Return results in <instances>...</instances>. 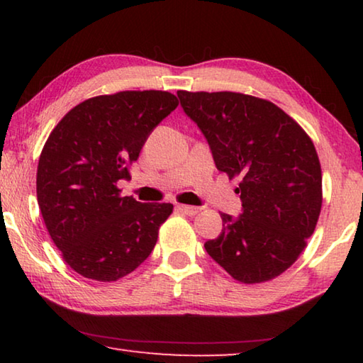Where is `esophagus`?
Returning <instances> with one entry per match:
<instances>
[{"mask_svg": "<svg viewBox=\"0 0 363 363\" xmlns=\"http://www.w3.org/2000/svg\"><path fill=\"white\" fill-rule=\"evenodd\" d=\"M176 210L181 211L184 214H189V216H195L196 213H199L200 208L196 206H189V205H176Z\"/></svg>", "mask_w": 363, "mask_h": 363, "instance_id": "obj_1", "label": "esophagus"}]
</instances>
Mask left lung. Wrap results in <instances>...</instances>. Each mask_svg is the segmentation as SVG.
Instances as JSON below:
<instances>
[{
	"label": "left lung",
	"mask_w": 363,
	"mask_h": 363,
	"mask_svg": "<svg viewBox=\"0 0 363 363\" xmlns=\"http://www.w3.org/2000/svg\"><path fill=\"white\" fill-rule=\"evenodd\" d=\"M210 145L216 168L240 176L242 214L220 213L223 232L206 253L243 284L272 280L306 248L322 208L315 147L291 116L259 97L177 91Z\"/></svg>",
	"instance_id": "8db88e82"
}]
</instances>
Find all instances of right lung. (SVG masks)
Masks as SVG:
<instances>
[{"label":"right lung","instance_id":"right-lung-1","mask_svg":"<svg viewBox=\"0 0 363 363\" xmlns=\"http://www.w3.org/2000/svg\"><path fill=\"white\" fill-rule=\"evenodd\" d=\"M167 91H121L78 104L49 134L36 196L64 261L86 279L115 281L150 256L171 203H140L116 187L160 121L177 107Z\"/></svg>","mask_w":363,"mask_h":363}]
</instances>
